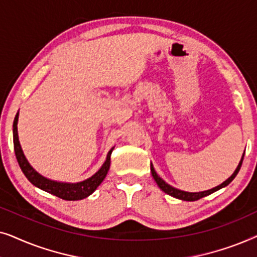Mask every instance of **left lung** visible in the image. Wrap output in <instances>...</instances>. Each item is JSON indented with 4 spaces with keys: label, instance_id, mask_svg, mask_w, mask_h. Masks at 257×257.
<instances>
[{
    "label": "left lung",
    "instance_id": "obj_1",
    "mask_svg": "<svg viewBox=\"0 0 257 257\" xmlns=\"http://www.w3.org/2000/svg\"><path fill=\"white\" fill-rule=\"evenodd\" d=\"M243 157H244V153H243V156H242V159L240 161V164H238L237 168H236V170H235V172H234L233 175H231L230 178H228L227 180L224 181V182H222V184H221L220 186H216L215 188H212V189H209V191H205V192H199V193L184 192V191H180V189H178V188L172 187V186L166 184V182H165L163 179H161L159 175L157 174V172L154 171V168H153L152 165H151V172H152V175H153L154 180H156V182L158 184V186H159V187H160L161 191H164L165 193H167V194L174 196V198H177V199L185 200V201H196V200L201 199V198H203V196H207V195L212 194V193L219 191V189H221L222 187H226L227 185H229L230 182L234 180V178L237 175L238 171H240L242 161H243Z\"/></svg>",
    "mask_w": 257,
    "mask_h": 257
}]
</instances>
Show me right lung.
<instances>
[{
    "label": "right lung",
    "mask_w": 257,
    "mask_h": 257,
    "mask_svg": "<svg viewBox=\"0 0 257 257\" xmlns=\"http://www.w3.org/2000/svg\"><path fill=\"white\" fill-rule=\"evenodd\" d=\"M17 120H19V113L16 114L15 120H14V150H15L16 159L19 161V165L21 170L26 175L28 180L31 184L36 186V187L43 189V191L54 194L58 198L63 200H69V201H75V200H82L86 196L96 191V188L101 184V181L104 180L106 177L108 168H110L111 164V153L113 149L110 150V152L107 153L106 161H105L103 166L96 174L92 177L86 179L82 182H77V184H63V182H57L49 180V179L42 177L41 174H38L33 167L30 166L28 160L24 157L23 151L21 149L20 142H19V135H17Z\"/></svg>",
    "instance_id": "1"
}]
</instances>
